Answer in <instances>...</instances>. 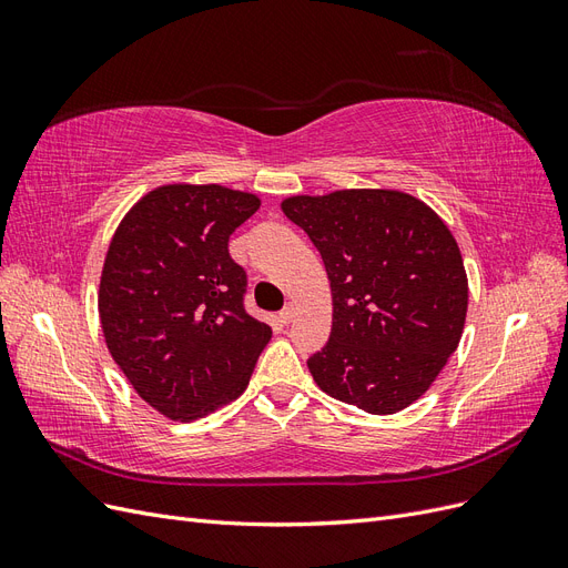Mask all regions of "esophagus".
Segmentation results:
<instances>
[{
	"label": "esophagus",
	"mask_w": 568,
	"mask_h": 568,
	"mask_svg": "<svg viewBox=\"0 0 568 568\" xmlns=\"http://www.w3.org/2000/svg\"><path fill=\"white\" fill-rule=\"evenodd\" d=\"M294 317H296V307L288 303V305L284 307V311L280 313V317H277V320H280L282 324H288V322H291V320H294Z\"/></svg>",
	"instance_id": "34e87169"
}]
</instances>
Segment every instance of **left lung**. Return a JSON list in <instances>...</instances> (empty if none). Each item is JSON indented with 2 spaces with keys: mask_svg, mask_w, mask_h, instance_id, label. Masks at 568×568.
I'll use <instances>...</instances> for the list:
<instances>
[{
  "mask_svg": "<svg viewBox=\"0 0 568 568\" xmlns=\"http://www.w3.org/2000/svg\"><path fill=\"white\" fill-rule=\"evenodd\" d=\"M320 251L332 334L307 359L315 384L369 415H395L428 390L457 351L469 282L448 225L400 189H336L282 201Z\"/></svg>",
  "mask_w": 568,
  "mask_h": 568,
  "instance_id": "8db88e82",
  "label": "left lung"
}]
</instances>
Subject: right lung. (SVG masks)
<instances>
[{
	"mask_svg": "<svg viewBox=\"0 0 568 568\" xmlns=\"http://www.w3.org/2000/svg\"><path fill=\"white\" fill-rule=\"evenodd\" d=\"M261 199L222 184L151 189L120 220L99 280L106 348L136 395L194 422L236 400L272 329L246 315L230 234Z\"/></svg>",
	"mask_w": 568,
	"mask_h": 568,
	"instance_id": "obj_1",
	"label": "right lung"
}]
</instances>
